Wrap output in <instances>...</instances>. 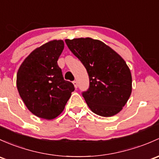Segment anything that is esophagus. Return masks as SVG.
<instances>
[{"mask_svg":"<svg viewBox=\"0 0 159 159\" xmlns=\"http://www.w3.org/2000/svg\"><path fill=\"white\" fill-rule=\"evenodd\" d=\"M73 84H74V86H75V88H78V82H77L76 81H73Z\"/></svg>","mask_w":159,"mask_h":159,"instance_id":"1","label":"esophagus"}]
</instances>
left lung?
<instances>
[{
  "instance_id": "1",
  "label": "left lung",
  "mask_w": 159,
  "mask_h": 159,
  "mask_svg": "<svg viewBox=\"0 0 159 159\" xmlns=\"http://www.w3.org/2000/svg\"><path fill=\"white\" fill-rule=\"evenodd\" d=\"M66 43L88 71L90 86L82 95L91 111L105 117L117 114L132 92L131 72L124 59L100 40L78 38Z\"/></svg>"
}]
</instances>
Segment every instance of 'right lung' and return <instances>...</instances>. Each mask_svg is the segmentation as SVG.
Wrapping results in <instances>:
<instances>
[{"mask_svg":"<svg viewBox=\"0 0 159 159\" xmlns=\"http://www.w3.org/2000/svg\"><path fill=\"white\" fill-rule=\"evenodd\" d=\"M63 40H52L36 48L24 59L16 74V87L28 110L46 120L57 117L75 91L65 81L57 61Z\"/></svg>","mask_w":159,"mask_h":159,"instance_id":"obj_1","label":"right lung"}]
</instances>
